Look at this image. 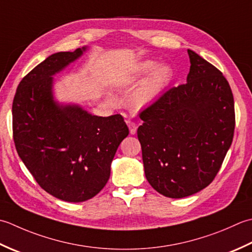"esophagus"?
Here are the masks:
<instances>
[{"mask_svg": "<svg viewBox=\"0 0 252 252\" xmlns=\"http://www.w3.org/2000/svg\"><path fill=\"white\" fill-rule=\"evenodd\" d=\"M126 123H127L128 128H129V132L131 133V135H135V133L137 132V125L130 120H128Z\"/></svg>", "mask_w": 252, "mask_h": 252, "instance_id": "1", "label": "esophagus"}]
</instances>
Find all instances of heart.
<instances>
[{"label": "heart", "mask_w": 252, "mask_h": 252, "mask_svg": "<svg viewBox=\"0 0 252 252\" xmlns=\"http://www.w3.org/2000/svg\"><path fill=\"white\" fill-rule=\"evenodd\" d=\"M158 62L146 60L135 66L131 74L126 77L123 85L133 86L139 83L146 76L151 74L143 81L132 96L136 105H146L160 95L172 80V69L167 65H161L158 68Z\"/></svg>", "instance_id": "b5f03b06"}]
</instances>
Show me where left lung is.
<instances>
[{
	"instance_id": "8db88e82",
	"label": "left lung",
	"mask_w": 252,
	"mask_h": 252,
	"mask_svg": "<svg viewBox=\"0 0 252 252\" xmlns=\"http://www.w3.org/2000/svg\"><path fill=\"white\" fill-rule=\"evenodd\" d=\"M187 83L143 110L137 130L149 184L168 198L191 196L212 183L232 145L234 97L212 64L188 50Z\"/></svg>"
}]
</instances>
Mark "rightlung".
Listing matches in <instances>:
<instances>
[{"label":"right lung","instance_id":"1","mask_svg":"<svg viewBox=\"0 0 252 252\" xmlns=\"http://www.w3.org/2000/svg\"><path fill=\"white\" fill-rule=\"evenodd\" d=\"M86 50L54 53L35 66L19 83L12 107L19 158L41 188L68 202L86 201L103 189L129 133L121 114L95 116L54 100L53 76Z\"/></svg>","mask_w":252,"mask_h":252}]
</instances>
